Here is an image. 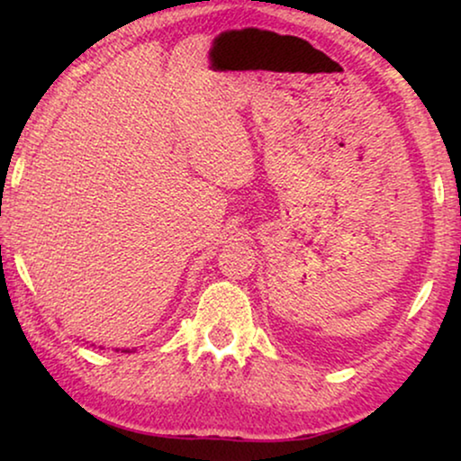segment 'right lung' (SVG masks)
<instances>
[{"instance_id":"right-lung-1","label":"right lung","mask_w":461,"mask_h":461,"mask_svg":"<svg viewBox=\"0 0 461 461\" xmlns=\"http://www.w3.org/2000/svg\"><path fill=\"white\" fill-rule=\"evenodd\" d=\"M123 352H130V350H123Z\"/></svg>"}]
</instances>
